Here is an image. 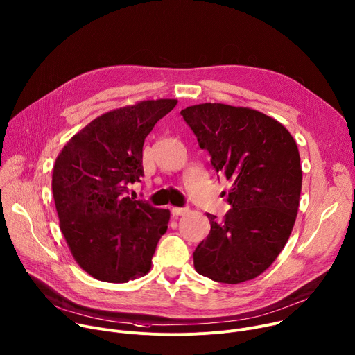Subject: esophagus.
<instances>
[{"label":"esophagus","instance_id":"34e87169","mask_svg":"<svg viewBox=\"0 0 355 355\" xmlns=\"http://www.w3.org/2000/svg\"><path fill=\"white\" fill-rule=\"evenodd\" d=\"M189 211L188 207H182V208H178V207H173L171 208V212L174 216H180V215H185L187 212Z\"/></svg>","mask_w":355,"mask_h":355}]
</instances>
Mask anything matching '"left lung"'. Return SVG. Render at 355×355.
Here are the masks:
<instances>
[{
  "mask_svg": "<svg viewBox=\"0 0 355 355\" xmlns=\"http://www.w3.org/2000/svg\"><path fill=\"white\" fill-rule=\"evenodd\" d=\"M181 114L216 174L232 182L223 220L207 214L211 231L194 252L196 270L220 283L254 279L293 230L302 191L297 144L277 120L248 107L204 103Z\"/></svg>",
  "mask_w": 355,
  "mask_h": 355,
  "instance_id": "1",
  "label": "left lung"
}]
</instances>
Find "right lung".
Wrapping results in <instances>:
<instances>
[{"label":"right lung","mask_w":355,"mask_h":355,"mask_svg":"<svg viewBox=\"0 0 355 355\" xmlns=\"http://www.w3.org/2000/svg\"><path fill=\"white\" fill-rule=\"evenodd\" d=\"M177 101H146L105 113L58 155L52 192L60 231L78 265L94 279L125 283L146 275L170 211L127 197L140 182L143 146Z\"/></svg>","instance_id":"right-lung-1"}]
</instances>
